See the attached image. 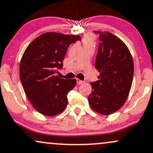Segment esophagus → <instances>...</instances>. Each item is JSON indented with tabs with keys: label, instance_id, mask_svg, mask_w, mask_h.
Here are the masks:
<instances>
[{
	"label": "esophagus",
	"instance_id": "34e87169",
	"mask_svg": "<svg viewBox=\"0 0 153 153\" xmlns=\"http://www.w3.org/2000/svg\"><path fill=\"white\" fill-rule=\"evenodd\" d=\"M77 83H78V85H81V84H82L83 83V81H82V80H79V79H77Z\"/></svg>",
	"mask_w": 153,
	"mask_h": 153
}]
</instances>
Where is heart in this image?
Returning <instances> with one entry per match:
<instances>
[{
    "instance_id": "1",
    "label": "heart",
    "mask_w": 153,
    "mask_h": 153,
    "mask_svg": "<svg viewBox=\"0 0 153 153\" xmlns=\"http://www.w3.org/2000/svg\"><path fill=\"white\" fill-rule=\"evenodd\" d=\"M93 40H94L93 37L92 36H89V35H88V36H85L84 37L82 41H83L84 45H92L93 43Z\"/></svg>"
}]
</instances>
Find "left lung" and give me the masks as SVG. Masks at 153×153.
<instances>
[{"label": "left lung", "mask_w": 153, "mask_h": 153, "mask_svg": "<svg viewBox=\"0 0 153 153\" xmlns=\"http://www.w3.org/2000/svg\"><path fill=\"white\" fill-rule=\"evenodd\" d=\"M99 36L95 69L98 80L91 82L92 92L88 100L92 109L102 115L115 113L129 95L134 73L133 60L126 45L113 34L93 31Z\"/></svg>", "instance_id": "8db88e82"}]
</instances>
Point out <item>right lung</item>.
Instances as JSON below:
<instances>
[{"mask_svg":"<svg viewBox=\"0 0 153 153\" xmlns=\"http://www.w3.org/2000/svg\"><path fill=\"white\" fill-rule=\"evenodd\" d=\"M81 40L79 36L45 33L27 47L20 63V78L25 95L40 113L53 116L68 105L75 79H62L56 74L71 43Z\"/></svg>","mask_w":153,"mask_h":153,"instance_id":"1","label":"right lung"}]
</instances>
